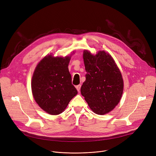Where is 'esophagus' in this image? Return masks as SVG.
<instances>
[{
	"instance_id": "34e87169",
	"label": "esophagus",
	"mask_w": 156,
	"mask_h": 156,
	"mask_svg": "<svg viewBox=\"0 0 156 156\" xmlns=\"http://www.w3.org/2000/svg\"><path fill=\"white\" fill-rule=\"evenodd\" d=\"M81 86V84H78V85L76 86V90H77V91H80Z\"/></svg>"
}]
</instances>
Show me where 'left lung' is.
I'll list each match as a JSON object with an SVG mask.
<instances>
[{"instance_id":"left-lung-1","label":"left lung","mask_w":156,"mask_h":156,"mask_svg":"<svg viewBox=\"0 0 156 156\" xmlns=\"http://www.w3.org/2000/svg\"><path fill=\"white\" fill-rule=\"evenodd\" d=\"M86 72L81 93L95 114L104 115L119 104L123 90L120 70L110 55L104 51L93 55L83 52Z\"/></svg>"}]
</instances>
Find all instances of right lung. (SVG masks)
Returning a JSON list of instances; mask_svg holds the SVG:
<instances>
[{"mask_svg":"<svg viewBox=\"0 0 156 156\" xmlns=\"http://www.w3.org/2000/svg\"><path fill=\"white\" fill-rule=\"evenodd\" d=\"M70 57H44L34 70L31 89L33 97L44 111L51 115L61 114L78 94L72 83L68 66Z\"/></svg>","mask_w":156,"mask_h":156,"instance_id":"add662e5","label":"right lung"}]
</instances>
